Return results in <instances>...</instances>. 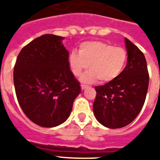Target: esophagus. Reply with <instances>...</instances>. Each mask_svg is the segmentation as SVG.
I'll list each match as a JSON object with an SVG mask.
<instances>
[{
    "instance_id": "34e87169",
    "label": "esophagus",
    "mask_w": 160,
    "mask_h": 160,
    "mask_svg": "<svg viewBox=\"0 0 160 160\" xmlns=\"http://www.w3.org/2000/svg\"><path fill=\"white\" fill-rule=\"evenodd\" d=\"M87 87H88V86H87V85H83V84H82V85H81V88H82V90H85V89L87 88Z\"/></svg>"
}]
</instances>
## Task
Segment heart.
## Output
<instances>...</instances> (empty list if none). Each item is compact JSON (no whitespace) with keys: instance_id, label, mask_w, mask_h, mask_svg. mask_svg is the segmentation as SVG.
I'll use <instances>...</instances> for the list:
<instances>
[{"instance_id":"heart-1","label":"heart","mask_w":160,"mask_h":160,"mask_svg":"<svg viewBox=\"0 0 160 160\" xmlns=\"http://www.w3.org/2000/svg\"><path fill=\"white\" fill-rule=\"evenodd\" d=\"M78 53L71 52L69 66L76 77L81 75L89 66L90 70L81 78L83 82H92L97 79L102 82L114 81L123 71L128 60L123 48L102 42H84Z\"/></svg>"}]
</instances>
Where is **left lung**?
Listing matches in <instances>:
<instances>
[{"mask_svg": "<svg viewBox=\"0 0 160 160\" xmlns=\"http://www.w3.org/2000/svg\"><path fill=\"white\" fill-rule=\"evenodd\" d=\"M128 63L114 81L95 87L93 104L96 119L106 128L117 129L135 119L143 107L149 84V74L144 54L125 38Z\"/></svg>", "mask_w": 160, "mask_h": 160, "instance_id": "1", "label": "left lung"}]
</instances>
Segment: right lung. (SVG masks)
I'll use <instances>...</instances> for the list:
<instances>
[{
  "label": "right lung",
  "instance_id": "1",
  "mask_svg": "<svg viewBox=\"0 0 160 160\" xmlns=\"http://www.w3.org/2000/svg\"><path fill=\"white\" fill-rule=\"evenodd\" d=\"M64 38L45 34L21 50L14 66L16 95L25 115L37 125L54 128L66 122L80 93L69 66Z\"/></svg>",
  "mask_w": 160,
  "mask_h": 160
}]
</instances>
